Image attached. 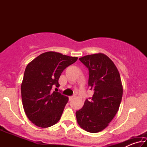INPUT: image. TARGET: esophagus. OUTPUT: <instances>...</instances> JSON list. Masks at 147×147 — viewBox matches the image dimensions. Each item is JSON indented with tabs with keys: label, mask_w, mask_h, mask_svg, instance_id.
<instances>
[{
	"label": "esophagus",
	"mask_w": 147,
	"mask_h": 147,
	"mask_svg": "<svg viewBox=\"0 0 147 147\" xmlns=\"http://www.w3.org/2000/svg\"><path fill=\"white\" fill-rule=\"evenodd\" d=\"M73 98H74V96H69V101H71L72 100H73Z\"/></svg>",
	"instance_id": "1"
}]
</instances>
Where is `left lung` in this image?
<instances>
[{
	"mask_svg": "<svg viewBox=\"0 0 147 147\" xmlns=\"http://www.w3.org/2000/svg\"><path fill=\"white\" fill-rule=\"evenodd\" d=\"M79 59L88 69V85L94 93L76 111V120L84 130L96 133L108 126L119 110L123 96L121 76L115 65L102 53Z\"/></svg>",
	"mask_w": 147,
	"mask_h": 147,
	"instance_id": "1",
	"label": "left lung"
}]
</instances>
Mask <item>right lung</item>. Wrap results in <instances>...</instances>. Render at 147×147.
<instances>
[{
    "mask_svg": "<svg viewBox=\"0 0 147 147\" xmlns=\"http://www.w3.org/2000/svg\"><path fill=\"white\" fill-rule=\"evenodd\" d=\"M78 58L56 52L40 54L27 65L21 84V97L27 117L35 125L48 128L58 123L69 98L51 89L58 88L63 71Z\"/></svg>",
    "mask_w": 147,
    "mask_h": 147,
    "instance_id": "1",
    "label": "right lung"
}]
</instances>
